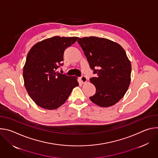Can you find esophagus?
I'll list each match as a JSON object with an SVG mask.
<instances>
[{"label":"esophagus","mask_w":158,"mask_h":158,"mask_svg":"<svg viewBox=\"0 0 158 158\" xmlns=\"http://www.w3.org/2000/svg\"><path fill=\"white\" fill-rule=\"evenodd\" d=\"M80 79H81V82H82V83H85V82L87 81V78H86V77L84 76H82L80 77Z\"/></svg>","instance_id":"esophagus-1"}]
</instances>
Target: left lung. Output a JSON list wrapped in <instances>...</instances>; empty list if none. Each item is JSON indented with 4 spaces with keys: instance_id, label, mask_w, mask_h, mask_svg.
I'll return each instance as SVG.
<instances>
[{
    "instance_id": "left-lung-1",
    "label": "left lung",
    "mask_w": 158,
    "mask_h": 158,
    "mask_svg": "<svg viewBox=\"0 0 158 158\" xmlns=\"http://www.w3.org/2000/svg\"><path fill=\"white\" fill-rule=\"evenodd\" d=\"M96 76L90 79L96 93L89 99L101 107H109L119 102L131 82V64L120 45L110 40L85 37L77 40Z\"/></svg>"
}]
</instances>
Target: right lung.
<instances>
[{
    "instance_id": "1",
    "label": "right lung",
    "mask_w": 158,
    "mask_h": 158,
    "mask_svg": "<svg viewBox=\"0 0 158 158\" xmlns=\"http://www.w3.org/2000/svg\"><path fill=\"white\" fill-rule=\"evenodd\" d=\"M77 39L55 36L35 44L29 51L23 78L29 96L39 106L49 110L58 108L79 85L77 77L67 76L57 71L63 65L65 49Z\"/></svg>"
}]
</instances>
